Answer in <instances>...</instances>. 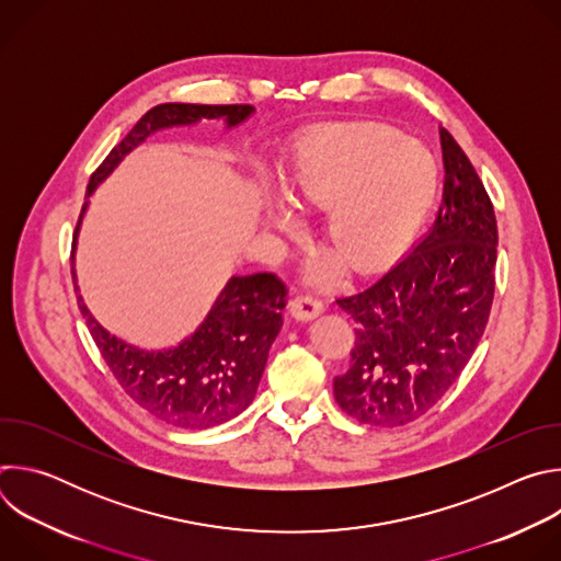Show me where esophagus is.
Masks as SVG:
<instances>
[{"label": "esophagus", "instance_id": "esophagus-1", "mask_svg": "<svg viewBox=\"0 0 561 561\" xmlns=\"http://www.w3.org/2000/svg\"><path fill=\"white\" fill-rule=\"evenodd\" d=\"M324 312V301L310 297V295H297L290 301V314L295 319H301V322H308V319H314L317 314Z\"/></svg>", "mask_w": 561, "mask_h": 561}]
</instances>
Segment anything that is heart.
<instances>
[{
	"instance_id": "1",
	"label": "heart",
	"mask_w": 561,
	"mask_h": 561,
	"mask_svg": "<svg viewBox=\"0 0 561 561\" xmlns=\"http://www.w3.org/2000/svg\"><path fill=\"white\" fill-rule=\"evenodd\" d=\"M286 199L322 208L319 234L327 251L306 271L310 284L337 277L346 262L375 268L402 251L428 213L437 184V159L415 137L383 126H331L295 141L277 167ZM260 221L275 239L301 230V219L279 197L260 204Z\"/></svg>"
}]
</instances>
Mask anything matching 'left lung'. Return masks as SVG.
Instances as JSON below:
<instances>
[{
  "label": "left lung",
  "mask_w": 561,
  "mask_h": 561,
  "mask_svg": "<svg viewBox=\"0 0 561 561\" xmlns=\"http://www.w3.org/2000/svg\"><path fill=\"white\" fill-rule=\"evenodd\" d=\"M444 193L431 230L377 284L337 299L357 322L351 368L335 377L342 411L404 426L457 381L484 335L497 264V221L466 152L439 128Z\"/></svg>",
  "instance_id": "obj_1"
}]
</instances>
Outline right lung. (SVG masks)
<instances>
[{
  "instance_id": "1",
  "label": "right lung",
  "mask_w": 561,
  "mask_h": 561,
  "mask_svg": "<svg viewBox=\"0 0 561 561\" xmlns=\"http://www.w3.org/2000/svg\"><path fill=\"white\" fill-rule=\"evenodd\" d=\"M253 113L255 106L249 104H159L150 108L93 173L87 197L115 173L126 154L154 133L197 126L202 119L224 122V128L230 130L244 124ZM87 210L89 199L75 228L72 264ZM72 282L75 290H79L75 268ZM284 297L286 286L273 273L232 275L199 327L169 348H141L113 335L98 322L82 295H77V301L102 357L122 388L157 420L195 431L230 422L253 404L268 351L284 324Z\"/></svg>"
}]
</instances>
